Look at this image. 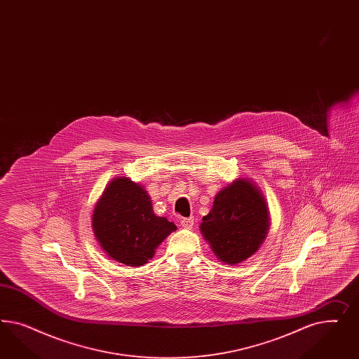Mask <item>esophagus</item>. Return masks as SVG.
Listing matches in <instances>:
<instances>
[{
	"label": "esophagus",
	"instance_id": "esophagus-1",
	"mask_svg": "<svg viewBox=\"0 0 359 359\" xmlns=\"http://www.w3.org/2000/svg\"><path fill=\"white\" fill-rule=\"evenodd\" d=\"M194 224H195V219L192 217L183 218V219L180 221V225H182L184 229H188V230H189V229H192Z\"/></svg>",
	"mask_w": 359,
	"mask_h": 359
}]
</instances>
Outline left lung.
Instances as JSON below:
<instances>
[{"instance_id": "8db88e82", "label": "left lung", "mask_w": 359, "mask_h": 359, "mask_svg": "<svg viewBox=\"0 0 359 359\" xmlns=\"http://www.w3.org/2000/svg\"><path fill=\"white\" fill-rule=\"evenodd\" d=\"M269 228L266 200L249 179H237L221 189L200 225L218 259L231 266L261 248Z\"/></svg>"}]
</instances>
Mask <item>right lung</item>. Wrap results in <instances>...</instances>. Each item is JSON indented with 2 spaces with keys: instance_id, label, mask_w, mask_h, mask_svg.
I'll return each instance as SVG.
<instances>
[{
  "instance_id": "add662e5",
  "label": "right lung",
  "mask_w": 359,
  "mask_h": 359,
  "mask_svg": "<svg viewBox=\"0 0 359 359\" xmlns=\"http://www.w3.org/2000/svg\"><path fill=\"white\" fill-rule=\"evenodd\" d=\"M92 226L102 250L126 266H142L170 233L174 222L152 212L143 187L129 177L113 179L93 210Z\"/></svg>"
}]
</instances>
